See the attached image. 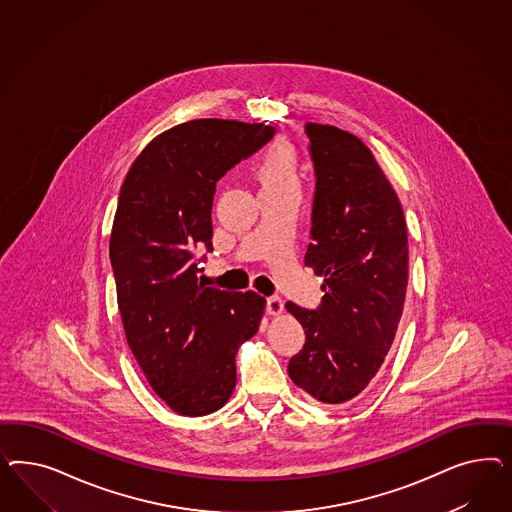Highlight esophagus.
<instances>
[{"instance_id": "1", "label": "esophagus", "mask_w": 512, "mask_h": 512, "mask_svg": "<svg viewBox=\"0 0 512 512\" xmlns=\"http://www.w3.org/2000/svg\"><path fill=\"white\" fill-rule=\"evenodd\" d=\"M266 311H268L270 315H279V313L283 311V302H281V298H279V296H270V298H266Z\"/></svg>"}]
</instances>
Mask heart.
Returning a JSON list of instances; mask_svg holds the SVG:
<instances>
[{
  "label": "heart",
  "mask_w": 512,
  "mask_h": 512,
  "mask_svg": "<svg viewBox=\"0 0 512 512\" xmlns=\"http://www.w3.org/2000/svg\"><path fill=\"white\" fill-rule=\"evenodd\" d=\"M257 180L261 191H279V189H298L300 186V163L296 150L285 140H276L264 152Z\"/></svg>",
  "instance_id": "1"
}]
</instances>
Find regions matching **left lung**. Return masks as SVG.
<instances>
[{"label": "left lung", "instance_id": "1", "mask_svg": "<svg viewBox=\"0 0 512 512\" xmlns=\"http://www.w3.org/2000/svg\"><path fill=\"white\" fill-rule=\"evenodd\" d=\"M315 167L306 266L323 276L317 310L285 308L306 332L289 377L317 402L345 403L370 385L402 319L409 246L402 204L362 140L306 124Z\"/></svg>", "mask_w": 512, "mask_h": 512}]
</instances>
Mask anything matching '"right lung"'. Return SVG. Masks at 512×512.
I'll return each instance as SVG.
<instances>
[{"mask_svg":"<svg viewBox=\"0 0 512 512\" xmlns=\"http://www.w3.org/2000/svg\"><path fill=\"white\" fill-rule=\"evenodd\" d=\"M274 133L217 118L174 125L140 152L120 189L109 251L125 338L155 394L184 417L229 402L236 351L263 319V296L199 281L195 251H212L217 180Z\"/></svg>","mask_w":512,"mask_h":512,"instance_id":"right-lung-1","label":"right lung"}]
</instances>
